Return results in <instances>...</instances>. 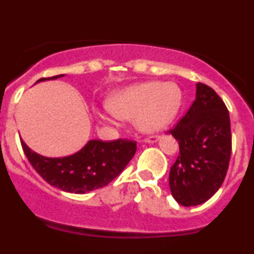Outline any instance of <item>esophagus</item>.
I'll return each mask as SVG.
<instances>
[{"instance_id": "obj_1", "label": "esophagus", "mask_w": 254, "mask_h": 254, "mask_svg": "<svg viewBox=\"0 0 254 254\" xmlns=\"http://www.w3.org/2000/svg\"><path fill=\"white\" fill-rule=\"evenodd\" d=\"M143 141H145V142H154V141H157V136L154 135L147 136V137L143 138Z\"/></svg>"}]
</instances>
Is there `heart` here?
Wrapping results in <instances>:
<instances>
[{
	"label": "heart",
	"mask_w": 254,
	"mask_h": 254,
	"mask_svg": "<svg viewBox=\"0 0 254 254\" xmlns=\"http://www.w3.org/2000/svg\"><path fill=\"white\" fill-rule=\"evenodd\" d=\"M181 105V92L175 84L146 82L129 87L111 97L109 111L123 119L135 118L146 132L159 131L174 120ZM105 119V117H102Z\"/></svg>",
	"instance_id": "b5f03b06"
}]
</instances>
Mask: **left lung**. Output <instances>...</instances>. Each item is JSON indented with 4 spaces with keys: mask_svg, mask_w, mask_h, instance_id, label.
I'll use <instances>...</instances> for the list:
<instances>
[{
    "mask_svg": "<svg viewBox=\"0 0 254 254\" xmlns=\"http://www.w3.org/2000/svg\"><path fill=\"white\" fill-rule=\"evenodd\" d=\"M196 100L169 130L179 154L170 168L173 197L185 207L204 203L219 190L231 157L230 116L218 93L197 82Z\"/></svg>",
    "mask_w": 254,
    "mask_h": 254,
    "instance_id": "left-lung-1",
    "label": "left lung"
}]
</instances>
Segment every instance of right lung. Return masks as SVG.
<instances>
[{
    "instance_id": "add662e5",
    "label": "right lung",
    "mask_w": 254,
    "mask_h": 254,
    "mask_svg": "<svg viewBox=\"0 0 254 254\" xmlns=\"http://www.w3.org/2000/svg\"><path fill=\"white\" fill-rule=\"evenodd\" d=\"M63 75L42 78L37 81ZM26 158L50 185L73 193L105 188L123 172L136 152V141L91 140L79 152L63 158H49L31 151L20 140Z\"/></svg>"
}]
</instances>
